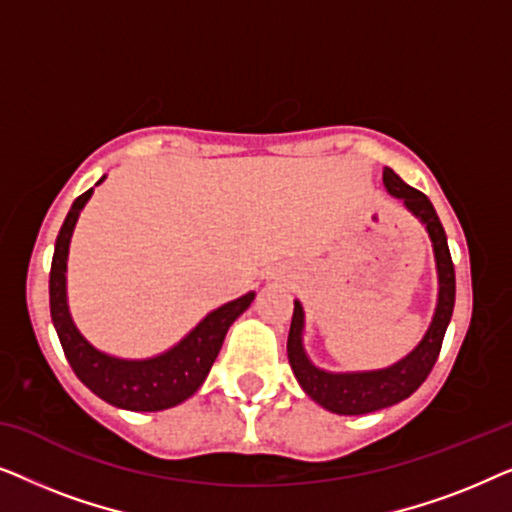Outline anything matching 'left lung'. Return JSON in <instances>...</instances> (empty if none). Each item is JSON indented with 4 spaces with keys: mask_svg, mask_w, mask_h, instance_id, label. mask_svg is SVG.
Instances as JSON below:
<instances>
[{
    "mask_svg": "<svg viewBox=\"0 0 512 512\" xmlns=\"http://www.w3.org/2000/svg\"><path fill=\"white\" fill-rule=\"evenodd\" d=\"M384 188L391 198H398L405 209L422 223L429 233L433 258H436L438 272V300L436 310L424 338L417 342V347L410 354H405L401 361L391 363L387 368L377 370H352V373H331L314 366L310 356L305 352L303 333H305V310L300 300H293V319L286 352H289V363L293 375L307 396L321 408L335 415H366L389 405H396L405 398L415 394L422 387V382L429 377L433 363L440 354L445 331L450 326L452 310H454V265L447 247V237L440 223L436 209L424 193L405 184L391 167H384L382 172Z\"/></svg>",
    "mask_w": 512,
    "mask_h": 512,
    "instance_id": "left-lung-1",
    "label": "left lung"
}]
</instances>
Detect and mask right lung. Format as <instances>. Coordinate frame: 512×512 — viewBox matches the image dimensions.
<instances>
[{
	"mask_svg": "<svg viewBox=\"0 0 512 512\" xmlns=\"http://www.w3.org/2000/svg\"><path fill=\"white\" fill-rule=\"evenodd\" d=\"M104 179H107V174L95 186H100ZM90 195H93V188H88L74 200L60 228L58 240H55L48 293H51V319L55 331H58L60 345L65 349V356L76 377L109 405L132 412L174 408V405L191 398L207 380L209 368L221 352L228 328L254 303L256 293L249 291L226 305L216 307L177 345L156 356H149V359H121V356L102 352L93 342L83 338L67 303L69 242H72L76 221H79L81 209L86 207Z\"/></svg>",
	"mask_w": 512,
	"mask_h": 512,
	"instance_id": "add662e5",
	"label": "right lung"
}]
</instances>
